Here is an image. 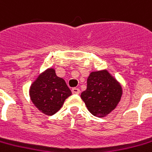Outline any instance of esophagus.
Returning a JSON list of instances; mask_svg holds the SVG:
<instances>
[{
	"mask_svg": "<svg viewBox=\"0 0 152 152\" xmlns=\"http://www.w3.org/2000/svg\"><path fill=\"white\" fill-rule=\"evenodd\" d=\"M72 91L73 94H79L80 93V89L79 88H76V87H74L72 88Z\"/></svg>",
	"mask_w": 152,
	"mask_h": 152,
	"instance_id": "1",
	"label": "esophagus"
}]
</instances>
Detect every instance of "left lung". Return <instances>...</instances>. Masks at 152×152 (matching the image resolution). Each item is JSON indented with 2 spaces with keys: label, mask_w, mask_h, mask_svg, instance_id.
Returning <instances> with one entry per match:
<instances>
[{
  "label": "left lung",
  "mask_w": 152,
  "mask_h": 152,
  "mask_svg": "<svg viewBox=\"0 0 152 152\" xmlns=\"http://www.w3.org/2000/svg\"><path fill=\"white\" fill-rule=\"evenodd\" d=\"M122 87L106 70L92 72L87 78L86 90L80 94L88 111L103 117L115 109L121 101Z\"/></svg>",
  "instance_id": "1"
}]
</instances>
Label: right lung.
Segmentation results:
<instances>
[{
  "instance_id": "add662e5",
  "label": "right lung",
  "mask_w": 152,
  "mask_h": 152,
  "mask_svg": "<svg viewBox=\"0 0 152 152\" xmlns=\"http://www.w3.org/2000/svg\"><path fill=\"white\" fill-rule=\"evenodd\" d=\"M29 94L39 111L45 115H52L61 108L72 91L64 79L56 76L54 69L48 68L33 81Z\"/></svg>"
}]
</instances>
